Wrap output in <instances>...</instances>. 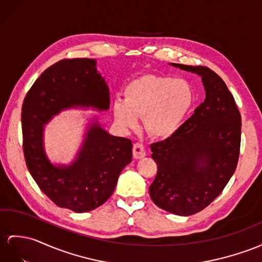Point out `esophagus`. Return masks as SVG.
I'll list each match as a JSON object with an SVG mask.
<instances>
[{"label":"esophagus","mask_w":262,"mask_h":262,"mask_svg":"<svg viewBox=\"0 0 262 262\" xmlns=\"http://www.w3.org/2000/svg\"><path fill=\"white\" fill-rule=\"evenodd\" d=\"M146 155L144 145L140 142H137L133 144V157L135 159H142L144 158Z\"/></svg>","instance_id":"34e87169"}]
</instances>
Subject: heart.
Wrapping results in <instances>:
<instances>
[{
    "label": "heart",
    "mask_w": 262,
    "mask_h": 262,
    "mask_svg": "<svg viewBox=\"0 0 262 262\" xmlns=\"http://www.w3.org/2000/svg\"><path fill=\"white\" fill-rule=\"evenodd\" d=\"M124 101L113 102V118L124 130L135 129L142 117L145 131L158 139L172 137L180 129L194 103V92L183 79L144 74L123 91Z\"/></svg>",
    "instance_id": "obj_1"
}]
</instances>
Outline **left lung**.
<instances>
[{
	"label": "left lung",
	"instance_id": "left-lung-1",
	"mask_svg": "<svg viewBox=\"0 0 262 262\" xmlns=\"http://www.w3.org/2000/svg\"><path fill=\"white\" fill-rule=\"evenodd\" d=\"M170 66L199 75L206 99L173 136L151 144L158 173L149 193L165 211L191 215L208 207L234 173L241 116L226 83L209 68Z\"/></svg>",
	"mask_w": 262,
	"mask_h": 262
}]
</instances>
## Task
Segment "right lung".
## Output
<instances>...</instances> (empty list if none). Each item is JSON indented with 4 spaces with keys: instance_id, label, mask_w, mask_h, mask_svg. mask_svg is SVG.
<instances>
[{
    "instance_id": "right-lung-1",
    "label": "right lung",
    "mask_w": 262,
    "mask_h": 262,
    "mask_svg": "<svg viewBox=\"0 0 262 262\" xmlns=\"http://www.w3.org/2000/svg\"><path fill=\"white\" fill-rule=\"evenodd\" d=\"M110 93L98 71L97 60L73 59L55 63L32 85L22 105L23 151L30 173L56 206L88 212L109 199L118 178L132 161L130 139L110 135L92 113L73 160L54 163L44 143L46 125L70 109L109 110Z\"/></svg>"
}]
</instances>
